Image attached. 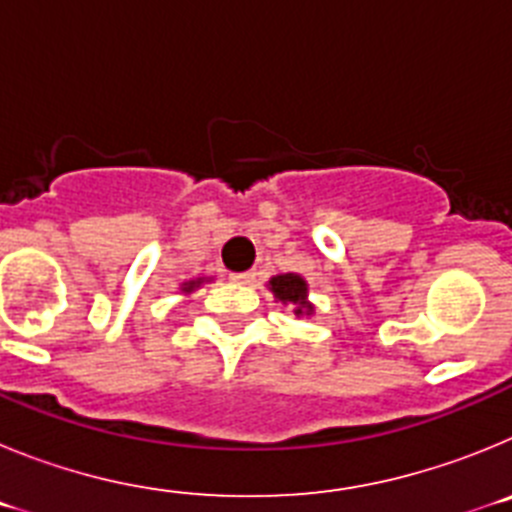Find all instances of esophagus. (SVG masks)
<instances>
[{"instance_id": "obj_1", "label": "esophagus", "mask_w": 512, "mask_h": 512, "mask_svg": "<svg viewBox=\"0 0 512 512\" xmlns=\"http://www.w3.org/2000/svg\"><path fill=\"white\" fill-rule=\"evenodd\" d=\"M230 282H235V284H253V282H256V271H243V274H230Z\"/></svg>"}]
</instances>
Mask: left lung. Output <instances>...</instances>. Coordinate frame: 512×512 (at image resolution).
<instances>
[{
    "instance_id": "obj_1",
    "label": "left lung",
    "mask_w": 512,
    "mask_h": 512,
    "mask_svg": "<svg viewBox=\"0 0 512 512\" xmlns=\"http://www.w3.org/2000/svg\"><path fill=\"white\" fill-rule=\"evenodd\" d=\"M269 289L282 305L295 307V315H312V305L307 302V282L300 274H277L269 279Z\"/></svg>"
}]
</instances>
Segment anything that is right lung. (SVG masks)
<instances>
[{
	"instance_id": "1",
	"label": "right lung",
	"mask_w": 512,
	"mask_h": 512,
	"mask_svg": "<svg viewBox=\"0 0 512 512\" xmlns=\"http://www.w3.org/2000/svg\"><path fill=\"white\" fill-rule=\"evenodd\" d=\"M200 284H202V279H194V282H184L182 292H187V295H189V292H192L194 287H200Z\"/></svg>"
}]
</instances>
